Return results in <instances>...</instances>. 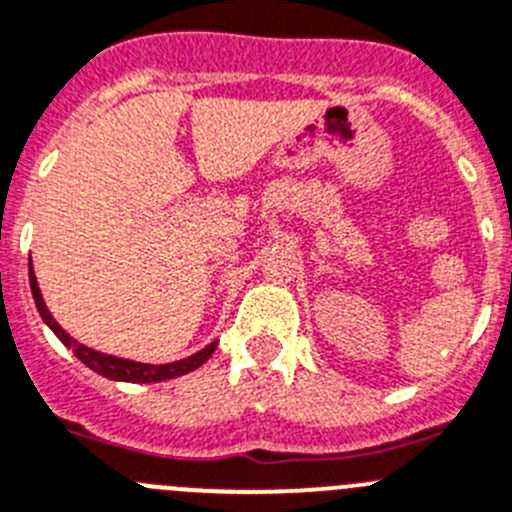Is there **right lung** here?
Returning <instances> with one entry per match:
<instances>
[{"label":"right lung","mask_w":512,"mask_h":512,"mask_svg":"<svg viewBox=\"0 0 512 512\" xmlns=\"http://www.w3.org/2000/svg\"><path fill=\"white\" fill-rule=\"evenodd\" d=\"M30 288H32V298H35L37 310H40V315H42V321L52 328V333H55V336L60 338L65 346L73 348L75 356H78L80 361L88 366V369L98 371V374L105 376V379L131 381V384H156V381L176 379V376H184V374H189V371L199 369V366H202L204 361L212 356L214 348H217V341H212L207 348H202V351L194 353V356H186V358H181V361H174V364H159V366L138 364V361H128V358L111 356V353H100V351H95V348H88V346H83V343L75 341V338H70L68 333L62 331L60 323L52 318V313L47 310L45 300H42L35 272H32V260H30Z\"/></svg>","instance_id":"obj_1"}]
</instances>
